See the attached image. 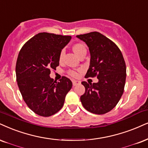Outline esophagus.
<instances>
[{
	"mask_svg": "<svg viewBox=\"0 0 148 148\" xmlns=\"http://www.w3.org/2000/svg\"><path fill=\"white\" fill-rule=\"evenodd\" d=\"M72 82H73V85L74 86H77V85L79 84H80L79 82L77 81V80H73Z\"/></svg>",
	"mask_w": 148,
	"mask_h": 148,
	"instance_id": "esophagus-1",
	"label": "esophagus"
}]
</instances>
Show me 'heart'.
<instances>
[{
  "label": "heart",
  "instance_id": "obj_1",
  "mask_svg": "<svg viewBox=\"0 0 148 148\" xmlns=\"http://www.w3.org/2000/svg\"><path fill=\"white\" fill-rule=\"evenodd\" d=\"M73 51L75 52V53L77 55L78 57H79V56L82 53L86 52V49L85 46L82 43L75 44V45H73ZM64 55V50L62 49V50L60 51V53L59 58H60V61L63 59ZM69 74L70 75L73 76V77H77V73L75 72V71H69Z\"/></svg>",
  "mask_w": 148,
  "mask_h": 148
}]
</instances>
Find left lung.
<instances>
[{
  "mask_svg": "<svg viewBox=\"0 0 148 148\" xmlns=\"http://www.w3.org/2000/svg\"><path fill=\"white\" fill-rule=\"evenodd\" d=\"M88 47L89 69L85 77H97V83L82 82L85 92L80 97L86 110L97 114L114 108L124 90L126 66L123 55L112 40L99 32L77 36Z\"/></svg>",
  "mask_w": 148,
  "mask_h": 148,
  "instance_id": "obj_1",
  "label": "left lung"
}]
</instances>
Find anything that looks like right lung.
<instances>
[{"mask_svg":"<svg viewBox=\"0 0 148 148\" xmlns=\"http://www.w3.org/2000/svg\"><path fill=\"white\" fill-rule=\"evenodd\" d=\"M71 36L39 33L20 51L16 65V80L23 98L36 114L49 116L58 112L72 88V82L62 77H50L51 69L59 66L60 53Z\"/></svg>","mask_w":148,"mask_h":148,"instance_id":"1","label":"right lung"}]
</instances>
